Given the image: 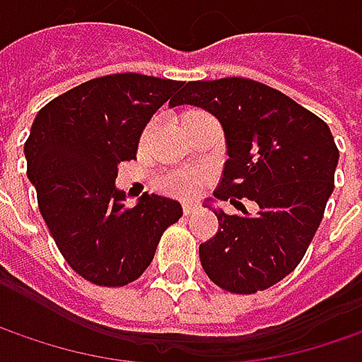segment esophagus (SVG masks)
Listing matches in <instances>:
<instances>
[{"label": "esophagus", "mask_w": 362, "mask_h": 362, "mask_svg": "<svg viewBox=\"0 0 362 362\" xmlns=\"http://www.w3.org/2000/svg\"><path fill=\"white\" fill-rule=\"evenodd\" d=\"M198 206L197 204H184V214L186 216H190V214H197Z\"/></svg>", "instance_id": "obj_1"}]
</instances>
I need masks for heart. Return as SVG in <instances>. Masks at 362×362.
Returning <instances> with one entry per match:
<instances>
[{"label":"heart","mask_w":362,"mask_h":362,"mask_svg":"<svg viewBox=\"0 0 362 362\" xmlns=\"http://www.w3.org/2000/svg\"><path fill=\"white\" fill-rule=\"evenodd\" d=\"M202 174H198L194 170H176V172H170L165 174L160 186L164 188L168 194H174V197H194L200 186H202Z\"/></svg>","instance_id":"1"}]
</instances>
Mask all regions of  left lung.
I'll use <instances>...</instances> for the list:
<instances>
[{
	"mask_svg": "<svg viewBox=\"0 0 362 362\" xmlns=\"http://www.w3.org/2000/svg\"><path fill=\"white\" fill-rule=\"evenodd\" d=\"M194 105L221 121L227 156L214 198L253 217L214 211L218 230L200 245V263L218 288L255 293L290 275L320 227L334 190L338 148L328 125L288 95L230 76L182 83L170 101Z\"/></svg>",
	"mask_w": 362,
	"mask_h": 362,
	"instance_id": "obj_1",
	"label": "left lung"
}]
</instances>
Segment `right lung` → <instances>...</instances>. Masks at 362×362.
Segmentation results:
<instances>
[{
	"instance_id": "add662e5",
	"label": "right lung",
	"mask_w": 362,
	"mask_h": 362,
	"mask_svg": "<svg viewBox=\"0 0 362 362\" xmlns=\"http://www.w3.org/2000/svg\"><path fill=\"white\" fill-rule=\"evenodd\" d=\"M180 81L137 72L107 74L66 90L40 109L25 139L28 178L62 257L81 277L121 288L148 269L180 202L141 194L125 206L117 164L135 160L151 115Z\"/></svg>"
}]
</instances>
